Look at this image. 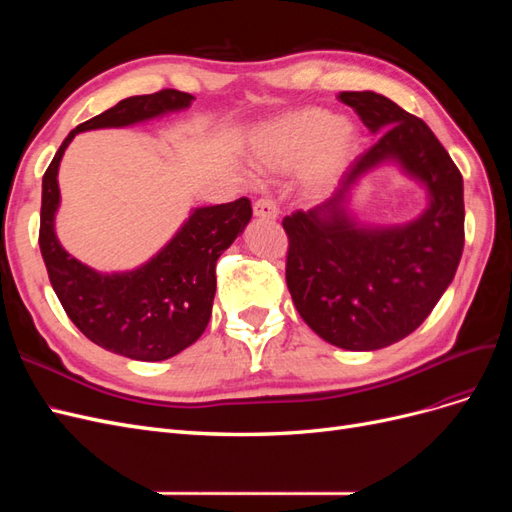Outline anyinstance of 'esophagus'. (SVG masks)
<instances>
[{
	"label": "esophagus",
	"mask_w": 512,
	"mask_h": 512,
	"mask_svg": "<svg viewBox=\"0 0 512 512\" xmlns=\"http://www.w3.org/2000/svg\"><path fill=\"white\" fill-rule=\"evenodd\" d=\"M254 215L260 220H277V215H280V209L273 203L269 196H262L254 203Z\"/></svg>",
	"instance_id": "34e87169"
}]
</instances>
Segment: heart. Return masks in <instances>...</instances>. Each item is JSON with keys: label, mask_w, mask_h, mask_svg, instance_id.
Returning a JSON list of instances; mask_svg holds the SVG:
<instances>
[{"label": "heart", "mask_w": 512, "mask_h": 512, "mask_svg": "<svg viewBox=\"0 0 512 512\" xmlns=\"http://www.w3.org/2000/svg\"><path fill=\"white\" fill-rule=\"evenodd\" d=\"M359 134L354 126L327 108L307 106L286 113L262 126L252 151L260 166L271 170H294L303 164L305 188L320 192L329 188L356 156Z\"/></svg>", "instance_id": "obj_1"}]
</instances>
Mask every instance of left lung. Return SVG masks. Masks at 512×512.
Returning a JSON list of instances; mask_svg holds the SVG:
<instances>
[{
  "instance_id": "8db88e82",
  "label": "left lung",
  "mask_w": 512,
  "mask_h": 512,
  "mask_svg": "<svg viewBox=\"0 0 512 512\" xmlns=\"http://www.w3.org/2000/svg\"><path fill=\"white\" fill-rule=\"evenodd\" d=\"M337 98L380 138L327 203L284 218L286 284L324 342L380 350L421 327L453 282L463 252V179L423 119L376 91ZM380 165H395L424 188L428 205L414 221L367 225L351 209L362 179Z\"/></svg>"
}]
</instances>
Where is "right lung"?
<instances>
[{
	"mask_svg": "<svg viewBox=\"0 0 512 512\" xmlns=\"http://www.w3.org/2000/svg\"><path fill=\"white\" fill-rule=\"evenodd\" d=\"M177 89L132 96L76 126L42 177L40 252L68 318L96 346L156 363L179 354L205 333L215 297V262L252 220L247 198L194 207L158 254L130 271L102 273L64 250L55 232L61 194L57 173L72 138L87 130L128 128L190 108Z\"/></svg>",
	"mask_w": 512,
	"mask_h": 512,
	"instance_id": "add662e5",
	"label": "right lung"
}]
</instances>
